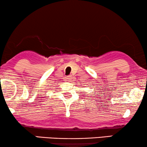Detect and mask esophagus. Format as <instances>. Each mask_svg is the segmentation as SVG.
I'll use <instances>...</instances> for the list:
<instances>
[{
	"mask_svg": "<svg viewBox=\"0 0 147 147\" xmlns=\"http://www.w3.org/2000/svg\"><path fill=\"white\" fill-rule=\"evenodd\" d=\"M71 79H72L71 76H67V77L65 78V81H70V80H71Z\"/></svg>",
	"mask_w": 147,
	"mask_h": 147,
	"instance_id": "esophagus-1",
	"label": "esophagus"
}]
</instances>
